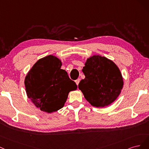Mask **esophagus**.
<instances>
[{
	"label": "esophagus",
	"instance_id": "obj_1",
	"mask_svg": "<svg viewBox=\"0 0 149 149\" xmlns=\"http://www.w3.org/2000/svg\"><path fill=\"white\" fill-rule=\"evenodd\" d=\"M80 79H77L76 80H75V83H76V84H77V85L78 86V85H79V82H80Z\"/></svg>",
	"mask_w": 149,
	"mask_h": 149
}]
</instances>
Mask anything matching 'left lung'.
<instances>
[{
	"label": "left lung",
	"instance_id": "8db88e82",
	"mask_svg": "<svg viewBox=\"0 0 149 149\" xmlns=\"http://www.w3.org/2000/svg\"><path fill=\"white\" fill-rule=\"evenodd\" d=\"M82 72L85 78L79 84L85 98L95 107H104L116 100L123 86L118 66L113 61L100 56L88 59Z\"/></svg>",
	"mask_w": 149,
	"mask_h": 149
}]
</instances>
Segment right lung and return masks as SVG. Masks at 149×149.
<instances>
[{
	"label": "right lung",
	"instance_id": "obj_1",
	"mask_svg": "<svg viewBox=\"0 0 149 149\" xmlns=\"http://www.w3.org/2000/svg\"><path fill=\"white\" fill-rule=\"evenodd\" d=\"M61 61L53 56L38 60L25 80L28 97L41 111L52 113L64 107L69 93L77 88L67 72L61 69Z\"/></svg>",
	"mask_w": 149,
	"mask_h": 149
}]
</instances>
